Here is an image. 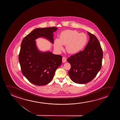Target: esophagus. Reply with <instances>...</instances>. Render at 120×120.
Instances as JSON below:
<instances>
[{
  "label": "esophagus",
  "instance_id": "34e87169",
  "mask_svg": "<svg viewBox=\"0 0 120 120\" xmlns=\"http://www.w3.org/2000/svg\"><path fill=\"white\" fill-rule=\"evenodd\" d=\"M67 61V59L65 57H63L62 62L63 63H66Z\"/></svg>",
  "mask_w": 120,
  "mask_h": 120
}]
</instances>
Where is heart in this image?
I'll use <instances>...</instances> for the list:
<instances>
[{
	"label": "heart",
	"mask_w": 120,
	"mask_h": 120,
	"mask_svg": "<svg viewBox=\"0 0 120 120\" xmlns=\"http://www.w3.org/2000/svg\"><path fill=\"white\" fill-rule=\"evenodd\" d=\"M88 42V37L85 34L79 33L73 30H66L59 34V38L54 42V48L57 51L63 49V45H66V49L70 54H75L81 51Z\"/></svg>",
	"instance_id": "obj_1"
}]
</instances>
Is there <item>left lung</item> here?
<instances>
[{
    "instance_id": "left-lung-1",
    "label": "left lung",
    "mask_w": 120,
    "mask_h": 120,
    "mask_svg": "<svg viewBox=\"0 0 120 120\" xmlns=\"http://www.w3.org/2000/svg\"><path fill=\"white\" fill-rule=\"evenodd\" d=\"M90 39L84 50L71 56L67 61L71 68L68 75L77 84H86L92 80L102 66L103 52L96 37L87 32Z\"/></svg>"
}]
</instances>
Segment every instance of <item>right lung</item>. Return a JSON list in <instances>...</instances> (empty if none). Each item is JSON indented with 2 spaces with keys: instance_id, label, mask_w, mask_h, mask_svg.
I'll return each mask as SVG.
<instances>
[{
  "instance_id": "obj_1",
  "label": "right lung",
  "mask_w": 120,
  "mask_h": 120,
  "mask_svg": "<svg viewBox=\"0 0 120 120\" xmlns=\"http://www.w3.org/2000/svg\"><path fill=\"white\" fill-rule=\"evenodd\" d=\"M57 27L36 28L23 38L19 54V61L23 75L32 84L44 86L49 83L62 63V56L50 51L38 49L36 40L43 37L54 43L53 33Z\"/></svg>"
}]
</instances>
